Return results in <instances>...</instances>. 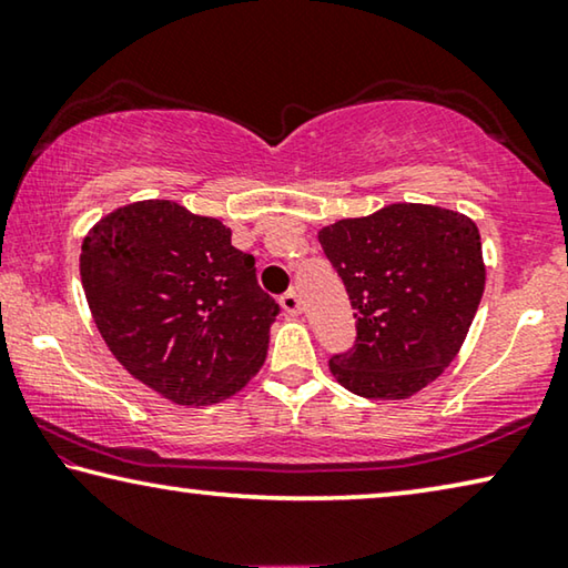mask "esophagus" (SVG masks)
Returning <instances> with one entry per match:
<instances>
[{
	"mask_svg": "<svg viewBox=\"0 0 568 568\" xmlns=\"http://www.w3.org/2000/svg\"><path fill=\"white\" fill-rule=\"evenodd\" d=\"M281 306H283V311L287 313V316H298V313H301V298H298V293H295V291L283 293V295H281Z\"/></svg>",
	"mask_w": 568,
	"mask_h": 568,
	"instance_id": "obj_1",
	"label": "esophagus"
}]
</instances>
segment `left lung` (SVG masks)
Returning <instances> with one entry per match:
<instances>
[{"mask_svg":"<svg viewBox=\"0 0 568 568\" xmlns=\"http://www.w3.org/2000/svg\"><path fill=\"white\" fill-rule=\"evenodd\" d=\"M342 277L357 336L334 352V377L375 400H403L442 375L464 344L485 291L474 222L454 211L393 203L318 232Z\"/></svg>","mask_w":568,"mask_h":568,"instance_id":"8db88e82","label":"left lung"}]
</instances>
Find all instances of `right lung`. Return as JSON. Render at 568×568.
<instances>
[{"mask_svg":"<svg viewBox=\"0 0 568 568\" xmlns=\"http://www.w3.org/2000/svg\"><path fill=\"white\" fill-rule=\"evenodd\" d=\"M81 283L114 357L181 405L242 390L265 362L281 313L232 232L171 201L130 203L101 219L81 244Z\"/></svg>","mask_w":568,"mask_h":568,"instance_id":"1","label":"right lung"}]
</instances>
